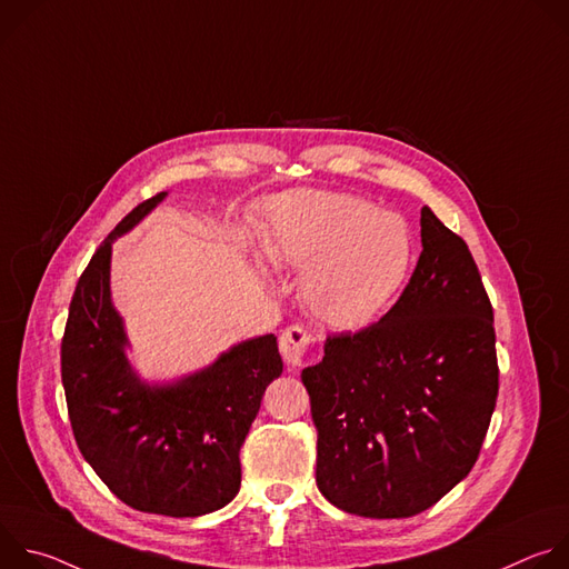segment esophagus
<instances>
[{"label": "esophagus", "mask_w": 569, "mask_h": 569, "mask_svg": "<svg viewBox=\"0 0 569 569\" xmlns=\"http://www.w3.org/2000/svg\"><path fill=\"white\" fill-rule=\"evenodd\" d=\"M308 345H310V336L301 329V327H290L281 333L279 338V349H281V356H283V362L290 367V369H297L303 365V358H306V351H308Z\"/></svg>", "instance_id": "34e87169"}]
</instances>
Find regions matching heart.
<instances>
[{"instance_id":"b5f03b06","label":"heart","mask_w":569,"mask_h":569,"mask_svg":"<svg viewBox=\"0 0 569 569\" xmlns=\"http://www.w3.org/2000/svg\"><path fill=\"white\" fill-rule=\"evenodd\" d=\"M263 254L301 274L306 310L331 329L371 323L415 266V236L398 213L333 191H297L266 207Z\"/></svg>"}]
</instances>
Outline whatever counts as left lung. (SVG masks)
Here are the masks:
<instances>
[{
  "mask_svg": "<svg viewBox=\"0 0 569 569\" xmlns=\"http://www.w3.org/2000/svg\"><path fill=\"white\" fill-rule=\"evenodd\" d=\"M417 270L380 321L301 371L317 489L362 518H410L470 472L498 398L493 306L466 242L421 209Z\"/></svg>",
  "mask_w": 569,
  "mask_h": 569,
  "instance_id": "obj_1",
  "label": "left lung"
}]
</instances>
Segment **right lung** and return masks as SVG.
<instances>
[{
  "label": "right lung",
  "instance_id": "add662e5",
  "mask_svg": "<svg viewBox=\"0 0 569 569\" xmlns=\"http://www.w3.org/2000/svg\"><path fill=\"white\" fill-rule=\"evenodd\" d=\"M164 198L161 191L134 207L80 274L60 349L62 387L80 452L121 502L196 518L236 498L238 450L283 362L268 333L169 382H148L134 371L126 323L112 303V242Z\"/></svg>",
  "mask_w": 569,
  "mask_h": 569
}]
</instances>
